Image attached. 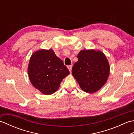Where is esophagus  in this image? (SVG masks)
I'll use <instances>...</instances> for the list:
<instances>
[{
	"mask_svg": "<svg viewBox=\"0 0 134 134\" xmlns=\"http://www.w3.org/2000/svg\"><path fill=\"white\" fill-rule=\"evenodd\" d=\"M72 66L71 65H68L67 66V68H68V69L69 70V71L70 72H71V70H72Z\"/></svg>",
	"mask_w": 134,
	"mask_h": 134,
	"instance_id": "1",
	"label": "esophagus"
}]
</instances>
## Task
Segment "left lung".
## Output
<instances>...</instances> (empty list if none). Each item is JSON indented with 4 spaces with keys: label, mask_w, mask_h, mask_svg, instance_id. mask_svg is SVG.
Listing matches in <instances>:
<instances>
[{
    "label": "left lung",
    "mask_w": 134,
    "mask_h": 134,
    "mask_svg": "<svg viewBox=\"0 0 134 134\" xmlns=\"http://www.w3.org/2000/svg\"><path fill=\"white\" fill-rule=\"evenodd\" d=\"M74 64L72 74L84 92L94 93L106 83L109 65L104 54L95 50H82Z\"/></svg>",
    "instance_id": "obj_1"
}]
</instances>
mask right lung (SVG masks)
Wrapping results in <instances>:
<instances>
[{
  "mask_svg": "<svg viewBox=\"0 0 134 134\" xmlns=\"http://www.w3.org/2000/svg\"><path fill=\"white\" fill-rule=\"evenodd\" d=\"M70 74L69 70L52 49H41L32 55L28 75L33 86L44 94L56 92L60 84Z\"/></svg>",
  "mask_w": 134,
  "mask_h": 134,
  "instance_id": "right-lung-1",
  "label": "right lung"
}]
</instances>
